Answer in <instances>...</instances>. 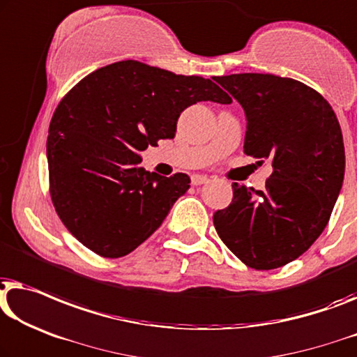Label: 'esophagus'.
<instances>
[{
  "mask_svg": "<svg viewBox=\"0 0 357 357\" xmlns=\"http://www.w3.org/2000/svg\"><path fill=\"white\" fill-rule=\"evenodd\" d=\"M209 178L206 177V175H199V174H195L191 175V183L193 185H203V183H208Z\"/></svg>",
  "mask_w": 357,
  "mask_h": 357,
  "instance_id": "1",
  "label": "esophagus"
}]
</instances>
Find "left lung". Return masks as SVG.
Masks as SVG:
<instances>
[{"label": "left lung", "instance_id": "obj_1", "mask_svg": "<svg viewBox=\"0 0 357 357\" xmlns=\"http://www.w3.org/2000/svg\"><path fill=\"white\" fill-rule=\"evenodd\" d=\"M214 80L245 109V153L272 164L266 190L231 185L234 199L214 214V227L243 264L282 267L311 248L337 203L344 177L338 119L320 93L287 77L231 74Z\"/></svg>", "mask_w": 357, "mask_h": 357}]
</instances>
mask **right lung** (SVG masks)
I'll list each match as a JSON object with an SVG mask.
<instances>
[{
    "mask_svg": "<svg viewBox=\"0 0 357 357\" xmlns=\"http://www.w3.org/2000/svg\"><path fill=\"white\" fill-rule=\"evenodd\" d=\"M230 105L214 82L119 61L82 79L51 119L50 193L66 229L102 257H122L159 229L190 188L187 174L140 167V153L174 138L183 109Z\"/></svg>",
    "mask_w": 357,
    "mask_h": 357,
    "instance_id": "1",
    "label": "right lung"
}]
</instances>
